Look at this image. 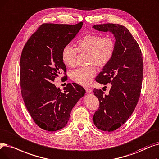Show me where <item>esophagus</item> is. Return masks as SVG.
<instances>
[{
    "mask_svg": "<svg viewBox=\"0 0 159 159\" xmlns=\"http://www.w3.org/2000/svg\"><path fill=\"white\" fill-rule=\"evenodd\" d=\"M85 90H86V93H90L92 92V89L89 88H86Z\"/></svg>",
    "mask_w": 159,
    "mask_h": 159,
    "instance_id": "obj_1",
    "label": "esophagus"
}]
</instances>
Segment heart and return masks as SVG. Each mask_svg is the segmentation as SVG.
I'll return each mask as SVG.
<instances>
[{"label":"heart","instance_id":"obj_1","mask_svg":"<svg viewBox=\"0 0 159 159\" xmlns=\"http://www.w3.org/2000/svg\"><path fill=\"white\" fill-rule=\"evenodd\" d=\"M116 40L110 35L102 36L100 34H87L77 42V49L71 45H66L61 51V60L65 65L73 67L76 65L78 52L88 54V64H94L102 67L112 60L116 49ZM96 74L93 66L75 69L71 72L72 80L82 86L91 83Z\"/></svg>","mask_w":159,"mask_h":159}]
</instances>
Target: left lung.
Wrapping results in <instances>:
<instances>
[{
	"label": "left lung",
	"mask_w": 159,
	"mask_h": 159,
	"mask_svg": "<svg viewBox=\"0 0 159 159\" xmlns=\"http://www.w3.org/2000/svg\"><path fill=\"white\" fill-rule=\"evenodd\" d=\"M99 31L112 32L116 39V49L110 62L103 67L95 80L111 83L109 94L94 88L99 107L93 115L98 129L112 132L120 128L133 114L139 101L143 79V59L140 48L124 26L107 23L95 25Z\"/></svg>",
	"instance_id": "1"
}]
</instances>
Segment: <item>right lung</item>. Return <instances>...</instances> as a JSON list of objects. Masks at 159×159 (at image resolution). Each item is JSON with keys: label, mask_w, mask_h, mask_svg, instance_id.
I'll use <instances>...</instances> for the list:
<instances>
[{"label": "right lung", "mask_w": 159, "mask_h": 159, "mask_svg": "<svg viewBox=\"0 0 159 159\" xmlns=\"http://www.w3.org/2000/svg\"><path fill=\"white\" fill-rule=\"evenodd\" d=\"M82 25L42 24L24 46L20 60L21 94L30 116L43 130L64 128L72 108L86 93L76 83L67 84L64 92L53 83L62 72L66 75L61 51Z\"/></svg>", "instance_id": "right-lung-1"}]
</instances>
